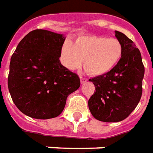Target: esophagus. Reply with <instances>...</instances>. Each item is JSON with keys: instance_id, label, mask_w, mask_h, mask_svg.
<instances>
[{"instance_id": "1", "label": "esophagus", "mask_w": 153, "mask_h": 153, "mask_svg": "<svg viewBox=\"0 0 153 153\" xmlns=\"http://www.w3.org/2000/svg\"><path fill=\"white\" fill-rule=\"evenodd\" d=\"M80 80H81V83H82V84L85 83V82H86L88 81V79L85 78V77H82V76L80 77Z\"/></svg>"}]
</instances>
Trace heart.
Instances as JSON below:
<instances>
[{"label": "heart", "mask_w": 153, "mask_h": 153, "mask_svg": "<svg viewBox=\"0 0 153 153\" xmlns=\"http://www.w3.org/2000/svg\"><path fill=\"white\" fill-rule=\"evenodd\" d=\"M123 45L115 38L85 35L61 48V60L69 70L79 68L83 62L85 71L90 76H99L111 71L121 60Z\"/></svg>", "instance_id": "heart-1"}]
</instances>
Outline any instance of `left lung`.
Here are the masks:
<instances>
[{
  "instance_id": "1",
  "label": "left lung",
  "mask_w": 153,
  "mask_h": 153,
  "mask_svg": "<svg viewBox=\"0 0 153 153\" xmlns=\"http://www.w3.org/2000/svg\"><path fill=\"white\" fill-rule=\"evenodd\" d=\"M114 33L123 45L121 60L108 73L89 80L96 92L88 100V108L93 117L103 122L121 121L131 114L141 99L145 73L136 45L123 33Z\"/></svg>"
}]
</instances>
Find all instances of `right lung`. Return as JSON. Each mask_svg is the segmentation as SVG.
<instances>
[{"label": "right lung", "instance_id": "obj_1", "mask_svg": "<svg viewBox=\"0 0 153 153\" xmlns=\"http://www.w3.org/2000/svg\"><path fill=\"white\" fill-rule=\"evenodd\" d=\"M65 37L36 29L18 44L10 62L8 89L17 108L33 119L57 117L80 78L60 63Z\"/></svg>", "mask_w": 153, "mask_h": 153}]
</instances>
